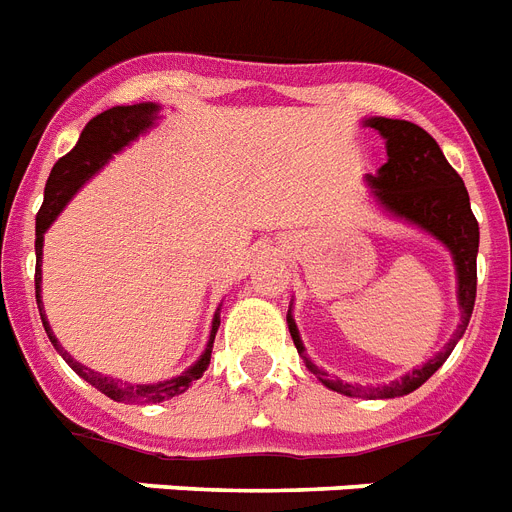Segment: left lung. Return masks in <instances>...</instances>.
<instances>
[{
  "instance_id": "8db88e82",
  "label": "left lung",
  "mask_w": 512,
  "mask_h": 512,
  "mask_svg": "<svg viewBox=\"0 0 512 512\" xmlns=\"http://www.w3.org/2000/svg\"><path fill=\"white\" fill-rule=\"evenodd\" d=\"M366 125L387 138V162L379 167L377 177H369L371 188L395 217H403L413 225L424 227L434 238L442 240L455 259L458 269V303H460V327L455 337L447 342V348L424 363L421 369H413L400 382L387 387H353L342 384L340 379H329L327 371L316 369L306 358L301 335L295 329V322L287 314V327L293 335L295 348L303 356L306 366L314 371L319 382L327 384L329 390L342 392L348 398H400L432 377L434 371L447 361L453 353L455 342L463 337L468 319L474 314L476 301V253H479V222H476L468 190L460 180L458 172L450 167L442 149L432 135L424 128H418L408 120H387V117H371Z\"/></svg>"
}]
</instances>
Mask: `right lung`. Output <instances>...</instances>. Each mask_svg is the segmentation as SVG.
Returning <instances> with one entry per match:
<instances>
[{"label":"right lung","instance_id":"obj_1","mask_svg":"<svg viewBox=\"0 0 512 512\" xmlns=\"http://www.w3.org/2000/svg\"><path fill=\"white\" fill-rule=\"evenodd\" d=\"M156 104H133V107H112L107 112L96 114L94 120L88 122L83 133H80L78 143H75V149L70 154H65L59 159L57 164L52 167V175L46 180L44 188V204L38 209L36 214V303L38 311H41V322H44L46 335L49 340L54 342V348L59 350V356L65 358L70 363V369L78 374V377L86 379L88 384H94L96 390L104 392L107 398L112 400H138V403H162V400H170L180 392H185L190 384L201 379V374L206 371L211 361V348H214V335H217L219 329V314L214 316V324H211V340L206 345L204 356L198 358L188 371H185L183 377H175L170 382H159V384H120L117 379L101 377L96 371L86 369L83 363L73 361V356L62 350L54 340L52 329L46 324L44 319V308H41V248H44V232L46 227L52 225L57 214L65 209V204L73 198L75 190L80 185L86 183L88 177L96 175V172L109 162V156L117 154L122 146H128L133 138L143 133V130L149 128L151 122H154L156 114Z\"/></svg>","mask_w":512,"mask_h":512}]
</instances>
